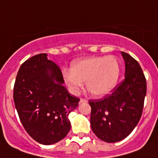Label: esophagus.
Instances as JSON below:
<instances>
[{
    "instance_id": "obj_1",
    "label": "esophagus",
    "mask_w": 158,
    "mask_h": 158,
    "mask_svg": "<svg viewBox=\"0 0 158 158\" xmlns=\"http://www.w3.org/2000/svg\"><path fill=\"white\" fill-rule=\"evenodd\" d=\"M87 101V100L85 98H81L80 99V103H82V102H86Z\"/></svg>"
}]
</instances>
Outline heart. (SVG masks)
I'll use <instances>...</instances> for the list:
<instances>
[{
    "mask_svg": "<svg viewBox=\"0 0 158 158\" xmlns=\"http://www.w3.org/2000/svg\"><path fill=\"white\" fill-rule=\"evenodd\" d=\"M120 64L113 56L90 57L74 61L71 70L64 69L62 77L68 90L77 95L83 81L94 96H106L114 89L120 77Z\"/></svg>",
    "mask_w": 158,
    "mask_h": 158,
    "instance_id": "1",
    "label": "heart"
}]
</instances>
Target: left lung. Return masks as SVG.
I'll return each instance as SVG.
<instances>
[{"label":"left lung","mask_w":158,"mask_h":158,"mask_svg":"<svg viewBox=\"0 0 158 158\" xmlns=\"http://www.w3.org/2000/svg\"><path fill=\"white\" fill-rule=\"evenodd\" d=\"M125 78L103 98L90 100V126L96 137L106 143L125 139L140 120L147 92L146 78L138 61L122 52Z\"/></svg>","instance_id":"left-lung-1"}]
</instances>
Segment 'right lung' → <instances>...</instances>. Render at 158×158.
<instances>
[{
	"label": "right lung",
	"mask_w": 158,
	"mask_h": 158,
	"mask_svg": "<svg viewBox=\"0 0 158 158\" xmlns=\"http://www.w3.org/2000/svg\"><path fill=\"white\" fill-rule=\"evenodd\" d=\"M58 66L46 53L30 57L20 66L14 85V102L24 129L44 145L64 139L71 129L68 115L80 99L63 85Z\"/></svg>",
	"instance_id": "obj_1"
}]
</instances>
